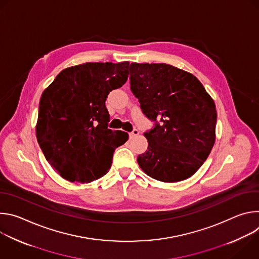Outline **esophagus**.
I'll use <instances>...</instances> for the list:
<instances>
[{
	"label": "esophagus",
	"mask_w": 259,
	"mask_h": 259,
	"mask_svg": "<svg viewBox=\"0 0 259 259\" xmlns=\"http://www.w3.org/2000/svg\"><path fill=\"white\" fill-rule=\"evenodd\" d=\"M138 134H139V131H138L137 129H134V130H133L131 133H129V137L132 139V138L136 137Z\"/></svg>",
	"instance_id": "1"
}]
</instances>
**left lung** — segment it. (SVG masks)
<instances>
[{"label": "left lung", "mask_w": 259, "mask_h": 259, "mask_svg": "<svg viewBox=\"0 0 259 259\" xmlns=\"http://www.w3.org/2000/svg\"><path fill=\"white\" fill-rule=\"evenodd\" d=\"M130 88L144 115L161 124L144 136L147 151L137 162L142 171L163 182L194 175L215 142L216 106L191 72L166 63L130 64Z\"/></svg>", "instance_id": "1"}]
</instances>
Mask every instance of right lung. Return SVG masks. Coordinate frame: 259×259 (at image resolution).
<instances>
[{
    "instance_id": "1",
    "label": "right lung",
    "mask_w": 259,
    "mask_h": 259,
    "mask_svg": "<svg viewBox=\"0 0 259 259\" xmlns=\"http://www.w3.org/2000/svg\"><path fill=\"white\" fill-rule=\"evenodd\" d=\"M128 67V61L70 66L44 90L36 139L62 178L89 183L102 177L112 166L115 150L128 140L126 132L107 129L105 106L108 93L126 83Z\"/></svg>"
}]
</instances>
